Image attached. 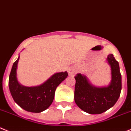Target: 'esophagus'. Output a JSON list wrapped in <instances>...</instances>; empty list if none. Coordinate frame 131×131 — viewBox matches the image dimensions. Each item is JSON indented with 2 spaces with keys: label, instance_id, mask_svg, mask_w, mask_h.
Segmentation results:
<instances>
[{
  "label": "esophagus",
  "instance_id": "34e87169",
  "mask_svg": "<svg viewBox=\"0 0 131 131\" xmlns=\"http://www.w3.org/2000/svg\"><path fill=\"white\" fill-rule=\"evenodd\" d=\"M68 75H71V76H73V75H75L77 72V70L75 69V68L74 67H71V68H70L68 69Z\"/></svg>",
  "mask_w": 131,
  "mask_h": 131
}]
</instances>
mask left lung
<instances>
[{"label":"left lung","instance_id":"8db88e82","mask_svg":"<svg viewBox=\"0 0 131 131\" xmlns=\"http://www.w3.org/2000/svg\"><path fill=\"white\" fill-rule=\"evenodd\" d=\"M111 66V81L107 86L97 87L92 85L85 75L75 76L74 100L81 110L90 114H99L113 107L118 101L122 90V75L119 63L112 54L107 56Z\"/></svg>","mask_w":131,"mask_h":131}]
</instances>
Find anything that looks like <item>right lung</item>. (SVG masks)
<instances>
[{
  "instance_id": "right-lung-1",
  "label": "right lung",
  "mask_w": 131,
  "mask_h": 131,
  "mask_svg": "<svg viewBox=\"0 0 131 131\" xmlns=\"http://www.w3.org/2000/svg\"><path fill=\"white\" fill-rule=\"evenodd\" d=\"M18 59L14 62L9 77V89L12 97L22 108L39 113L47 109L53 102L56 88L68 76L67 72L56 73L42 85L25 86L17 78Z\"/></svg>"
}]
</instances>
